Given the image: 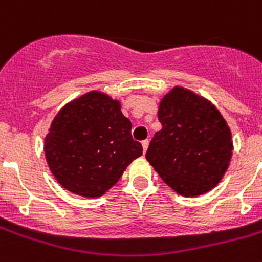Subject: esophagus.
<instances>
[{
  "label": "esophagus",
  "instance_id": "obj_1",
  "mask_svg": "<svg viewBox=\"0 0 262 262\" xmlns=\"http://www.w3.org/2000/svg\"><path fill=\"white\" fill-rule=\"evenodd\" d=\"M148 146H149V141H148V140H145V141H142V149H144V153L146 152V149H148Z\"/></svg>",
  "mask_w": 262,
  "mask_h": 262
}]
</instances>
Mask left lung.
Segmentation results:
<instances>
[{
	"label": "left lung",
	"mask_w": 262,
	"mask_h": 262,
	"mask_svg": "<svg viewBox=\"0 0 262 262\" xmlns=\"http://www.w3.org/2000/svg\"><path fill=\"white\" fill-rule=\"evenodd\" d=\"M161 130L146 150V160L167 186L187 198L199 196L222 180L230 164V127L211 102L176 86L157 112Z\"/></svg>",
	"instance_id": "1"
}]
</instances>
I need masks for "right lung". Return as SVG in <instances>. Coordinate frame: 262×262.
<instances>
[{
	"instance_id": "1",
	"label": "right lung",
	"mask_w": 262,
	"mask_h": 262,
	"mask_svg": "<svg viewBox=\"0 0 262 262\" xmlns=\"http://www.w3.org/2000/svg\"><path fill=\"white\" fill-rule=\"evenodd\" d=\"M130 130L120 101L105 93L90 91L69 102L55 116L44 140L52 175L70 192L102 196L142 155Z\"/></svg>"
}]
</instances>
